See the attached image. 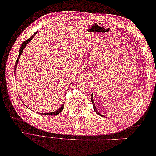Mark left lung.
Here are the masks:
<instances>
[{"label": "left lung", "instance_id": "1", "mask_svg": "<svg viewBox=\"0 0 156 156\" xmlns=\"http://www.w3.org/2000/svg\"><path fill=\"white\" fill-rule=\"evenodd\" d=\"M91 100H92V105H93V108H94V110L95 111V112L97 113V114H98V115H101V116H102L103 117V115H102L100 114V112H98V110H97V109H96V108H95V105H94V101H93V98H92V95H91Z\"/></svg>", "mask_w": 156, "mask_h": 156}]
</instances>
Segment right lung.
Instances as JSON below:
<instances>
[{
	"mask_svg": "<svg viewBox=\"0 0 156 156\" xmlns=\"http://www.w3.org/2000/svg\"><path fill=\"white\" fill-rule=\"evenodd\" d=\"M36 33H37V31L36 32H35V33H34V34H33V36H31V37H30L29 39H27V40H26L24 42H23V44H21V47H20V50H19V57H18V58H17V60H16V64H15V68H14V69L16 70V67H17V64H18V62H19V58H20V56H21V54H22V53H23V49H24V48L26 47V44H28L29 43L30 41H31V39L32 38H33L34 37V36L36 35ZM14 74H15V72H14ZM64 103L63 105H62V106L60 107L57 110H56V111H54V112H48V113H44V115H57L58 113H60L61 112H62V110H63V109H64Z\"/></svg>",
	"mask_w": 156,
	"mask_h": 156,
	"instance_id": "add662e5",
	"label": "right lung"
}]
</instances>
